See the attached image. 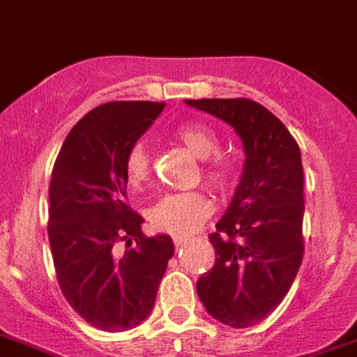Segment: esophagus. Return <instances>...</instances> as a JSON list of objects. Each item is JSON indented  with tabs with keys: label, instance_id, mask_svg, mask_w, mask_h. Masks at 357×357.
Wrapping results in <instances>:
<instances>
[{
	"label": "esophagus",
	"instance_id": "34e87169",
	"mask_svg": "<svg viewBox=\"0 0 357 357\" xmlns=\"http://www.w3.org/2000/svg\"><path fill=\"white\" fill-rule=\"evenodd\" d=\"M185 242H188V238H184V236H175V238H173V243H175L176 249L181 248V245H184Z\"/></svg>",
	"mask_w": 357,
	"mask_h": 357
}]
</instances>
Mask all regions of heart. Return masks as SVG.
Segmentation results:
<instances>
[{
	"label": "heart",
	"mask_w": 357,
	"mask_h": 357,
	"mask_svg": "<svg viewBox=\"0 0 357 357\" xmlns=\"http://www.w3.org/2000/svg\"><path fill=\"white\" fill-rule=\"evenodd\" d=\"M175 137L199 160L202 181L216 193H225L234 182V167L227 158L220 157V141L211 128L204 124H182L175 130ZM124 175L128 184L141 188L151 176V157L148 146L142 141L133 142L124 155ZM213 213L209 199L200 191L164 195L162 199L149 209V224L160 233L173 236H188L200 229Z\"/></svg>",
	"instance_id": "b5f03b06"
}]
</instances>
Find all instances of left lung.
<instances>
[{"instance_id":"obj_1","label":"left lung","mask_w":357,"mask_h":357,"mask_svg":"<svg viewBox=\"0 0 357 357\" xmlns=\"http://www.w3.org/2000/svg\"><path fill=\"white\" fill-rule=\"evenodd\" d=\"M229 124L243 172L216 233L215 266L197 282L206 310L234 328L257 325L282 303L303 258V166L285 124L251 99H185Z\"/></svg>"}]
</instances>
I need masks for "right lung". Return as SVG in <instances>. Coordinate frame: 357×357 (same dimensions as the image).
<instances>
[{
    "label": "right lung",
    "mask_w": 357,
    "mask_h": 357,
    "mask_svg": "<svg viewBox=\"0 0 357 357\" xmlns=\"http://www.w3.org/2000/svg\"><path fill=\"white\" fill-rule=\"evenodd\" d=\"M162 109L151 100L97 106L72 128L52 169L48 240L57 282L72 309L100 331L148 318L175 251L167 234L144 236L142 216L126 204L124 155ZM119 241L128 248L123 255Z\"/></svg>",
    "instance_id": "right-lung-1"
}]
</instances>
